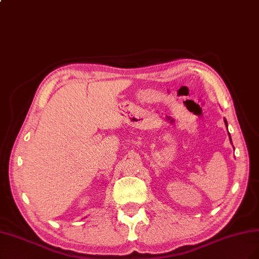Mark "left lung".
Masks as SVG:
<instances>
[{
  "label": "left lung",
  "instance_id": "left-lung-1",
  "mask_svg": "<svg viewBox=\"0 0 259 259\" xmlns=\"http://www.w3.org/2000/svg\"><path fill=\"white\" fill-rule=\"evenodd\" d=\"M225 123H226V125L228 127V122H227V120L225 119ZM229 138H230V141H231V137H230V134H229Z\"/></svg>",
  "mask_w": 259,
  "mask_h": 259
}]
</instances>
